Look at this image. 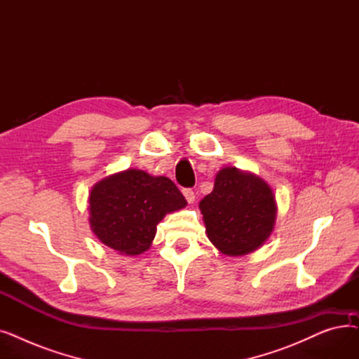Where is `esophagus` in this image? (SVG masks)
<instances>
[{
  "label": "esophagus",
  "mask_w": 359,
  "mask_h": 359,
  "mask_svg": "<svg viewBox=\"0 0 359 359\" xmlns=\"http://www.w3.org/2000/svg\"><path fill=\"white\" fill-rule=\"evenodd\" d=\"M183 195H184V198H186L187 202L194 203V201H195V192H194L192 189H183Z\"/></svg>",
  "instance_id": "1"
}]
</instances>
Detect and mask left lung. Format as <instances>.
<instances>
[{"instance_id":"left-lung-1","label":"left lung","mask_w":359,"mask_h":359,"mask_svg":"<svg viewBox=\"0 0 359 359\" xmlns=\"http://www.w3.org/2000/svg\"><path fill=\"white\" fill-rule=\"evenodd\" d=\"M206 236L227 256L255 252L273 231L276 201L271 186L253 173L225 167L214 191L199 202Z\"/></svg>"}]
</instances>
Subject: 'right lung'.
<instances>
[{"mask_svg": "<svg viewBox=\"0 0 359 359\" xmlns=\"http://www.w3.org/2000/svg\"><path fill=\"white\" fill-rule=\"evenodd\" d=\"M187 205L177 186L164 176L128 168L93 186L88 196L90 227L107 248L137 256L149 249L165 214Z\"/></svg>", "mask_w": 359, "mask_h": 359, "instance_id": "obj_1", "label": "right lung"}]
</instances>
